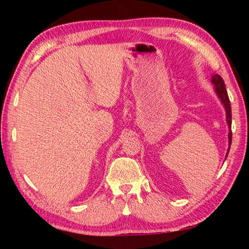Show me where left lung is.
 Masks as SVG:
<instances>
[{"label": "left lung", "instance_id": "8db88e82", "mask_svg": "<svg viewBox=\"0 0 249 249\" xmlns=\"http://www.w3.org/2000/svg\"><path fill=\"white\" fill-rule=\"evenodd\" d=\"M212 83L214 88H215V92L218 98H220L221 102L223 103L225 107V111H226V122L227 124H229V127H231V103H230V99H229V95H227V91H226V88H225V83L223 81V79L221 75L218 74H214L212 75ZM231 130H230L229 133V145L231 147ZM229 151L230 149L227 150V155H229ZM227 157V156H226Z\"/></svg>", "mask_w": 249, "mask_h": 249}]
</instances>
